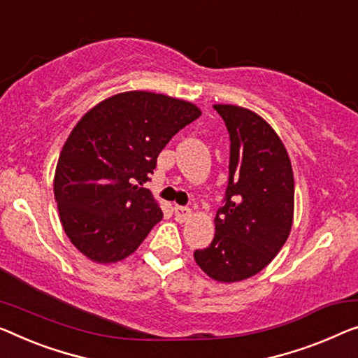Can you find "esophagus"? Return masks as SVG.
I'll use <instances>...</instances> for the list:
<instances>
[{
	"mask_svg": "<svg viewBox=\"0 0 358 358\" xmlns=\"http://www.w3.org/2000/svg\"><path fill=\"white\" fill-rule=\"evenodd\" d=\"M173 212H175V218H177L178 222H186L191 217V209L183 206H175Z\"/></svg>",
	"mask_w": 358,
	"mask_h": 358,
	"instance_id": "obj_1",
	"label": "esophagus"
}]
</instances>
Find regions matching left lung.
Returning <instances> with one entry per match:
<instances>
[{"instance_id":"1","label":"left lung","mask_w":358,"mask_h":358,"mask_svg":"<svg viewBox=\"0 0 358 358\" xmlns=\"http://www.w3.org/2000/svg\"><path fill=\"white\" fill-rule=\"evenodd\" d=\"M230 133V175L209 248L194 260L215 281L234 282L264 270L286 243L294 215V177L286 148L262 117L213 106Z\"/></svg>"}]
</instances>
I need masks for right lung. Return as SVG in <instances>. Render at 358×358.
I'll return each mask as SVG.
<instances>
[{
	"label": "right lung",
	"instance_id": "add662e5",
	"mask_svg": "<svg viewBox=\"0 0 358 358\" xmlns=\"http://www.w3.org/2000/svg\"><path fill=\"white\" fill-rule=\"evenodd\" d=\"M199 115V108L183 99L127 92L80 119L55 173L62 228L80 252L112 264L145 241L164 213L143 183L172 136Z\"/></svg>",
	"mask_w": 358,
	"mask_h": 358
}]
</instances>
